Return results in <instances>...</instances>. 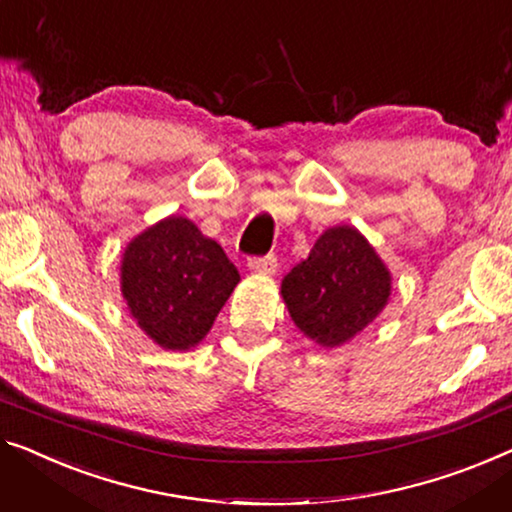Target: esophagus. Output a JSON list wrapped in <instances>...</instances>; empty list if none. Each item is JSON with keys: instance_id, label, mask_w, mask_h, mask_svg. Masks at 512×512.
Returning <instances> with one entry per match:
<instances>
[{"instance_id": "34e87169", "label": "esophagus", "mask_w": 512, "mask_h": 512, "mask_svg": "<svg viewBox=\"0 0 512 512\" xmlns=\"http://www.w3.org/2000/svg\"><path fill=\"white\" fill-rule=\"evenodd\" d=\"M248 269L255 273H264V276H271V273L278 271V259L276 255H264V257H250Z\"/></svg>"}]
</instances>
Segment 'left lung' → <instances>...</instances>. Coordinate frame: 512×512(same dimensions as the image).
Masks as SVG:
<instances>
[{"instance_id":"1","label":"left lung","mask_w":512,"mask_h":512,"mask_svg":"<svg viewBox=\"0 0 512 512\" xmlns=\"http://www.w3.org/2000/svg\"><path fill=\"white\" fill-rule=\"evenodd\" d=\"M280 294L310 340L338 347L386 308L391 273L356 227L338 225L319 236L308 259L282 278Z\"/></svg>"}]
</instances>
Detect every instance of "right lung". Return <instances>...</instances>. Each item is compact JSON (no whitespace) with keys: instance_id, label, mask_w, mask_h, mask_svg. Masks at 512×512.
<instances>
[{"instance_id":"right-lung-1","label":"right lung","mask_w":512,"mask_h":512,"mask_svg":"<svg viewBox=\"0 0 512 512\" xmlns=\"http://www.w3.org/2000/svg\"><path fill=\"white\" fill-rule=\"evenodd\" d=\"M225 250L183 216L137 234L121 257V294L137 326L163 349L186 352L239 285Z\"/></svg>"}]
</instances>
